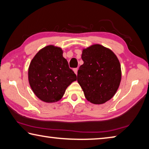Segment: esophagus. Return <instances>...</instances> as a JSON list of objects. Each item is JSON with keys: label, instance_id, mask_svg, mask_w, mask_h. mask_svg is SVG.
<instances>
[{"label": "esophagus", "instance_id": "esophagus-1", "mask_svg": "<svg viewBox=\"0 0 149 149\" xmlns=\"http://www.w3.org/2000/svg\"><path fill=\"white\" fill-rule=\"evenodd\" d=\"M77 71H78V69L77 68H74V72H75V74L77 75Z\"/></svg>", "mask_w": 149, "mask_h": 149}]
</instances>
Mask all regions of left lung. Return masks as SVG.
Masks as SVG:
<instances>
[{
	"instance_id": "1",
	"label": "left lung",
	"mask_w": 149,
	"mask_h": 149,
	"mask_svg": "<svg viewBox=\"0 0 149 149\" xmlns=\"http://www.w3.org/2000/svg\"><path fill=\"white\" fill-rule=\"evenodd\" d=\"M84 64L77 72V82L88 101L100 104L112 99L120 86L121 65L112 50L96 44L83 50Z\"/></svg>"
}]
</instances>
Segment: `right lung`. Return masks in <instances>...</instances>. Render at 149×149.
<instances>
[{"label":"right lung","mask_w":149,"mask_h":149,"mask_svg":"<svg viewBox=\"0 0 149 149\" xmlns=\"http://www.w3.org/2000/svg\"><path fill=\"white\" fill-rule=\"evenodd\" d=\"M61 48L44 47L35 54L29 64L28 79L31 89L45 102H57L77 76L63 57Z\"/></svg>","instance_id":"obj_1"}]
</instances>
